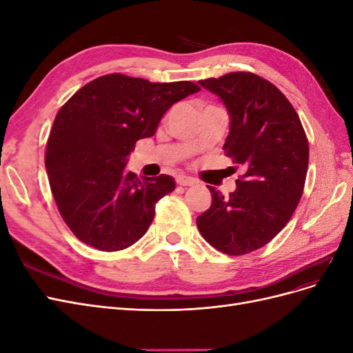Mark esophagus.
Listing matches in <instances>:
<instances>
[{
  "label": "esophagus",
  "instance_id": "1",
  "mask_svg": "<svg viewBox=\"0 0 353 353\" xmlns=\"http://www.w3.org/2000/svg\"><path fill=\"white\" fill-rule=\"evenodd\" d=\"M176 184L178 185H194L196 181L193 178H188V176H176Z\"/></svg>",
  "mask_w": 353,
  "mask_h": 353
}]
</instances>
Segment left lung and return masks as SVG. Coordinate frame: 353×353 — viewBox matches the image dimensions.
Here are the masks:
<instances>
[{"mask_svg":"<svg viewBox=\"0 0 353 353\" xmlns=\"http://www.w3.org/2000/svg\"><path fill=\"white\" fill-rule=\"evenodd\" d=\"M199 83L225 103L231 130L223 153L244 174L228 197L208 185L212 206L197 218V228L219 252L248 254L270 243L297 208L307 172V138L292 103L259 74L231 72Z\"/></svg>","mask_w":353,"mask_h":353,"instance_id":"obj_1","label":"left lung"}]
</instances>
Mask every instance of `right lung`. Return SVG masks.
Segmentation results:
<instances>
[{
    "label": "right lung",
    "instance_id": "1",
    "mask_svg": "<svg viewBox=\"0 0 353 353\" xmlns=\"http://www.w3.org/2000/svg\"><path fill=\"white\" fill-rule=\"evenodd\" d=\"M200 91L194 82H150L122 73L83 85L61 105L47 141L52 197L74 237L103 252L140 240L156 203L172 193L169 175L126 172L135 143L154 135L170 105Z\"/></svg>",
    "mask_w": 353,
    "mask_h": 353
}]
</instances>
